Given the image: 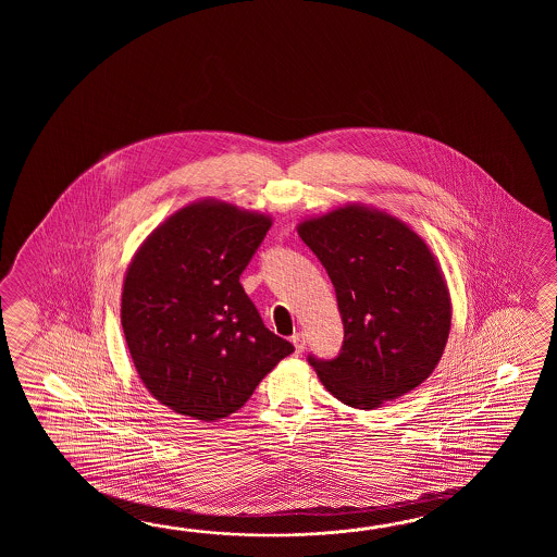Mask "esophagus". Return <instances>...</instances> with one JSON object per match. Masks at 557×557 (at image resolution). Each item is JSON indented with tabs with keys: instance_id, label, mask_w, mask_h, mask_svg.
I'll use <instances>...</instances> for the list:
<instances>
[{
	"instance_id": "34e87169",
	"label": "esophagus",
	"mask_w": 557,
	"mask_h": 557,
	"mask_svg": "<svg viewBox=\"0 0 557 557\" xmlns=\"http://www.w3.org/2000/svg\"><path fill=\"white\" fill-rule=\"evenodd\" d=\"M293 344H295V350L296 355H300L302 350H305V346H307V336L305 334H300V332H296V334H293Z\"/></svg>"
}]
</instances>
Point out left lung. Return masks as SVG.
Segmentation results:
<instances>
[{"mask_svg":"<svg viewBox=\"0 0 557 557\" xmlns=\"http://www.w3.org/2000/svg\"><path fill=\"white\" fill-rule=\"evenodd\" d=\"M334 284L344 341L334 358L308 355L324 388L360 410L394 400L432 374L450 332L438 262L412 228L367 207L298 225Z\"/></svg>","mask_w":557,"mask_h":557,"instance_id":"left-lung-1","label":"left lung"}]
</instances>
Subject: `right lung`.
I'll list each match as a JSON object with an SVG mask.
<instances>
[{
    "instance_id": "add662e5",
    "label": "right lung",
    "mask_w": 557,
    "mask_h": 557,
    "mask_svg": "<svg viewBox=\"0 0 557 557\" xmlns=\"http://www.w3.org/2000/svg\"><path fill=\"white\" fill-rule=\"evenodd\" d=\"M269 228L264 214L193 202L154 228L127 269L121 324L133 364L178 414L213 422L237 412L295 352L238 283Z\"/></svg>"
}]
</instances>
